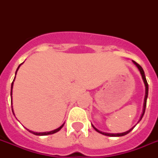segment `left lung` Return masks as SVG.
Wrapping results in <instances>:
<instances>
[{
    "mask_svg": "<svg viewBox=\"0 0 158 158\" xmlns=\"http://www.w3.org/2000/svg\"><path fill=\"white\" fill-rule=\"evenodd\" d=\"M133 64H135V66L137 67V69H138V70L140 71V73H141V78H142V80H143V82H144V85H145V87H146V91H145V98H144V103H143V109H142V113H141V117H140V119H139L138 122L140 121H141V119H142V117H143V115H144V113H145V110H146V106H147V100H148V81H147V79H146V76H145V73H144V70H143V69L137 63H135V61H132ZM137 122V123H138ZM92 125V127H93V128H94L95 131H96L97 132L100 133V134H102V135H108V136H122V135H127V134H128V133L130 132V131H131L133 130V128L135 127V126L132 127V128H131V129L129 130V131H125V132H122V133H106V132H103V131H100V130H98L96 128V127H94L93 124H91Z\"/></svg>",
    "mask_w": 158,
    "mask_h": 158,
    "instance_id": "8db88e82",
    "label": "left lung"
}]
</instances>
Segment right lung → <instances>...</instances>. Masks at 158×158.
<instances>
[{
	"label": "right lung",
	"instance_id": "1",
	"mask_svg": "<svg viewBox=\"0 0 158 158\" xmlns=\"http://www.w3.org/2000/svg\"><path fill=\"white\" fill-rule=\"evenodd\" d=\"M20 66H21V64H20L19 66H18V68H17V71H16V74H17V70H18V69L20 68ZM15 79H16V75H15V78H14V79H13V82L11 83V89H10V99H11V104H12V88H13V83H14V81H15ZM11 108H12V106H11ZM12 112H13V114H14L13 109H12ZM64 123L62 125L61 127H59L58 128H57V129L53 130V131H46V132H35V131H30V130H28V129H27V130L29 132L32 133V134H34V135H51V134H54V133L58 132V131H60V130L62 129V127H64Z\"/></svg>",
	"mask_w": 158,
	"mask_h": 158
}]
</instances>
